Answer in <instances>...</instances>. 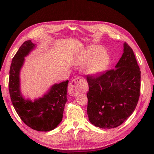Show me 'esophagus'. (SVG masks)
<instances>
[{
    "mask_svg": "<svg viewBox=\"0 0 154 154\" xmlns=\"http://www.w3.org/2000/svg\"><path fill=\"white\" fill-rule=\"evenodd\" d=\"M83 82H85L84 79L81 77L75 78L73 80H72L68 86V91L69 95L71 96H77L81 92V91L83 90L82 85Z\"/></svg>",
    "mask_w": 154,
    "mask_h": 154,
    "instance_id": "esophagus-1",
    "label": "esophagus"
}]
</instances>
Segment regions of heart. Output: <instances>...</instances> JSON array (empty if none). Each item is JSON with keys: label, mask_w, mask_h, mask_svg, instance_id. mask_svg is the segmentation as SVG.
<instances>
[{"label": "heart", "mask_w": 154, "mask_h": 154, "mask_svg": "<svg viewBox=\"0 0 154 154\" xmlns=\"http://www.w3.org/2000/svg\"><path fill=\"white\" fill-rule=\"evenodd\" d=\"M104 52V48L101 46H91L80 56L78 63L84 65L93 60L88 67L87 72L90 75L98 74L106 69L109 63L108 56Z\"/></svg>", "instance_id": "heart-1"}]
</instances>
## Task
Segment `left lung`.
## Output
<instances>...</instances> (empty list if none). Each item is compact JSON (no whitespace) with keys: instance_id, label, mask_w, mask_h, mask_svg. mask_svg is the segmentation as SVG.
Returning <instances> with one entry per match:
<instances>
[{"instance_id":"1","label":"left lung","mask_w":154,"mask_h":154,"mask_svg":"<svg viewBox=\"0 0 154 154\" xmlns=\"http://www.w3.org/2000/svg\"><path fill=\"white\" fill-rule=\"evenodd\" d=\"M86 77L91 123L108 129L123 123L135 110L140 96V71L133 50L125 42L115 69Z\"/></svg>"}]
</instances>
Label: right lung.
Wrapping results in <instances>:
<instances>
[{
	"label": "right lung",
	"mask_w": 154,
	"mask_h": 154,
	"mask_svg": "<svg viewBox=\"0 0 154 154\" xmlns=\"http://www.w3.org/2000/svg\"><path fill=\"white\" fill-rule=\"evenodd\" d=\"M35 47L30 40L25 41L12 59L9 78L11 103L21 120L35 130L48 131L55 129L62 121L67 101L68 81L52 86L48 93L34 102L26 100L20 91L19 73L24 57Z\"/></svg>",
	"instance_id": "obj_1"
}]
</instances>
